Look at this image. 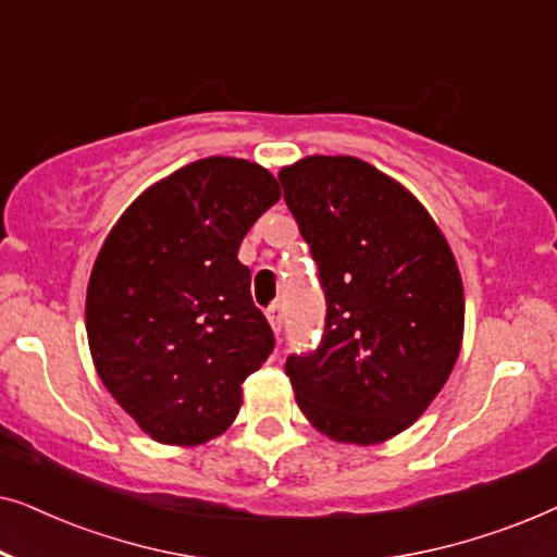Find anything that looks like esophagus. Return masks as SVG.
<instances>
[{
  "instance_id": "1",
  "label": "esophagus",
  "mask_w": 557,
  "mask_h": 557,
  "mask_svg": "<svg viewBox=\"0 0 557 557\" xmlns=\"http://www.w3.org/2000/svg\"><path fill=\"white\" fill-rule=\"evenodd\" d=\"M265 317H269L271 330L281 334V326H284V307H281V304H271L269 311H265Z\"/></svg>"
}]
</instances>
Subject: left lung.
Listing matches in <instances>:
<instances>
[{"label":"left lung","instance_id":"1","mask_svg":"<svg viewBox=\"0 0 557 557\" xmlns=\"http://www.w3.org/2000/svg\"><path fill=\"white\" fill-rule=\"evenodd\" d=\"M278 180L326 294L322 345L286 360L296 406L326 438L383 444L425 413L459 360V263L421 200L362 159L304 157Z\"/></svg>","mask_w":557,"mask_h":557}]
</instances>
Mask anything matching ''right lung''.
<instances>
[{
	"label": "right lung",
	"instance_id": "right-lung-1",
	"mask_svg": "<svg viewBox=\"0 0 557 557\" xmlns=\"http://www.w3.org/2000/svg\"><path fill=\"white\" fill-rule=\"evenodd\" d=\"M281 197L265 166L205 157L144 189L98 250L86 332L111 398L159 444L220 436L273 332L250 299L240 243Z\"/></svg>",
	"mask_w": 557,
	"mask_h": 557
}]
</instances>
